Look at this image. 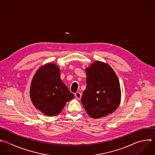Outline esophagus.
I'll use <instances>...</instances> for the list:
<instances>
[{
	"instance_id": "esophagus-1",
	"label": "esophagus",
	"mask_w": 155,
	"mask_h": 155,
	"mask_svg": "<svg viewBox=\"0 0 155 155\" xmlns=\"http://www.w3.org/2000/svg\"><path fill=\"white\" fill-rule=\"evenodd\" d=\"M74 96L75 97L78 99H80L82 97V94L80 93V92H76L75 94H74Z\"/></svg>"
}]
</instances>
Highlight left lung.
Here are the masks:
<instances>
[{
    "label": "left lung",
    "mask_w": 155,
    "mask_h": 155,
    "mask_svg": "<svg viewBox=\"0 0 155 155\" xmlns=\"http://www.w3.org/2000/svg\"><path fill=\"white\" fill-rule=\"evenodd\" d=\"M87 87L81 102L92 118L97 119L113 113L119 107L121 91L118 78L112 68L96 61L85 70Z\"/></svg>",
    "instance_id": "left-lung-1"
}]
</instances>
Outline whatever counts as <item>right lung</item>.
<instances>
[{"label":"right lung","mask_w":155,"mask_h":155,"mask_svg":"<svg viewBox=\"0 0 155 155\" xmlns=\"http://www.w3.org/2000/svg\"><path fill=\"white\" fill-rule=\"evenodd\" d=\"M60 69L48 63L36 72L30 86V98L35 107L48 116L59 114L74 96L60 78Z\"/></svg>","instance_id":"1"}]
</instances>
